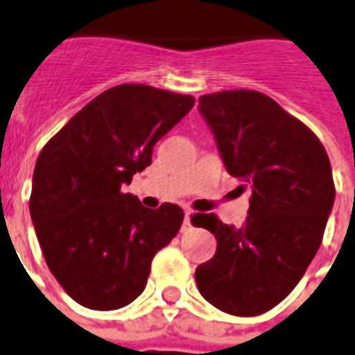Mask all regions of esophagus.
I'll use <instances>...</instances> for the list:
<instances>
[{"label": "esophagus", "mask_w": 355, "mask_h": 355, "mask_svg": "<svg viewBox=\"0 0 355 355\" xmlns=\"http://www.w3.org/2000/svg\"><path fill=\"white\" fill-rule=\"evenodd\" d=\"M191 211H185V220H183V225H181V232H187L191 231Z\"/></svg>", "instance_id": "obj_1"}]
</instances>
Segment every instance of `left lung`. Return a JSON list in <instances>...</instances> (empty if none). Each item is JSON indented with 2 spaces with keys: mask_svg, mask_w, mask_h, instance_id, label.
<instances>
[{
  "mask_svg": "<svg viewBox=\"0 0 355 355\" xmlns=\"http://www.w3.org/2000/svg\"><path fill=\"white\" fill-rule=\"evenodd\" d=\"M200 112L229 174L251 198L240 229L194 214L192 223L218 240L216 254L196 269V284L218 310L260 315L293 291L321 245L336 198L330 159L315 133L260 92L203 95Z\"/></svg>",
  "mask_w": 355,
  "mask_h": 355,
  "instance_id": "1",
  "label": "left lung"
}]
</instances>
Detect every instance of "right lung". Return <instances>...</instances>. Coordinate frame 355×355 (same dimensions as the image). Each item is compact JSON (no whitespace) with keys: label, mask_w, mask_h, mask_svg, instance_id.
I'll use <instances>...</instances> for the list:
<instances>
[{"label":"right lung","mask_w":355,"mask_h":355,"mask_svg":"<svg viewBox=\"0 0 355 355\" xmlns=\"http://www.w3.org/2000/svg\"><path fill=\"white\" fill-rule=\"evenodd\" d=\"M194 97L144 84L110 87L47 141L29 209L51 273L78 304L117 310L143 293L154 254L183 223L174 203L146 209L123 192Z\"/></svg>","instance_id":"add662e5"}]
</instances>
